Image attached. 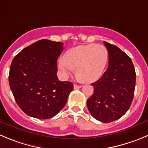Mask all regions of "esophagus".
<instances>
[{
	"instance_id": "1",
	"label": "esophagus",
	"mask_w": 148,
	"mask_h": 148,
	"mask_svg": "<svg viewBox=\"0 0 148 148\" xmlns=\"http://www.w3.org/2000/svg\"><path fill=\"white\" fill-rule=\"evenodd\" d=\"M81 85H74V89H78V88H81Z\"/></svg>"
}]
</instances>
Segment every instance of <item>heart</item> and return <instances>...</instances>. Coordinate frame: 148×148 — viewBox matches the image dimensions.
Segmentation results:
<instances>
[{"mask_svg": "<svg viewBox=\"0 0 148 148\" xmlns=\"http://www.w3.org/2000/svg\"><path fill=\"white\" fill-rule=\"evenodd\" d=\"M108 57V51L103 45H79L66 51L64 59L59 60L58 66L65 77L71 75L74 69H77V78L83 82L90 83L101 77Z\"/></svg>", "mask_w": 148, "mask_h": 148, "instance_id": "obj_1", "label": "heart"}]
</instances>
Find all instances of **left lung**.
I'll return each instance as SVG.
<instances>
[{
  "instance_id": "left-lung-1",
  "label": "left lung",
  "mask_w": 148,
  "mask_h": 148,
  "mask_svg": "<svg viewBox=\"0 0 148 148\" xmlns=\"http://www.w3.org/2000/svg\"><path fill=\"white\" fill-rule=\"evenodd\" d=\"M109 54L107 69L91 85L93 95L87 101L91 115L103 123L119 119L130 107L134 94L136 72L130 58L121 49L103 41Z\"/></svg>"
}]
</instances>
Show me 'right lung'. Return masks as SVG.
Here are the masks:
<instances>
[{"instance_id": "obj_1", "label": "right lung", "mask_w": 148, "mask_h": 148, "mask_svg": "<svg viewBox=\"0 0 148 148\" xmlns=\"http://www.w3.org/2000/svg\"><path fill=\"white\" fill-rule=\"evenodd\" d=\"M63 49L62 42L41 39L14 58L9 85L17 105L27 115L51 118L66 103L74 85L57 77V60Z\"/></svg>"}]
</instances>
